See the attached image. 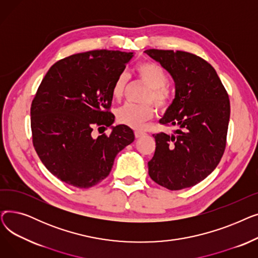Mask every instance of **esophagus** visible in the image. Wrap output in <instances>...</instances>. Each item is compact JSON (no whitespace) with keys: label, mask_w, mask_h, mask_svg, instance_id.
<instances>
[{"label":"esophagus","mask_w":258,"mask_h":258,"mask_svg":"<svg viewBox=\"0 0 258 258\" xmlns=\"http://www.w3.org/2000/svg\"><path fill=\"white\" fill-rule=\"evenodd\" d=\"M145 133L142 132V131H135V137L136 138H140L142 136H144Z\"/></svg>","instance_id":"esophagus-1"}]
</instances>
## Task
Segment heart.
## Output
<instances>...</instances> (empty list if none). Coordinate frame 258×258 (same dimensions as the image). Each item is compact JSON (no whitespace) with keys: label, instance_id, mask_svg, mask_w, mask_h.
Wrapping results in <instances>:
<instances>
[{"label":"heart","instance_id":"obj_1","mask_svg":"<svg viewBox=\"0 0 258 258\" xmlns=\"http://www.w3.org/2000/svg\"><path fill=\"white\" fill-rule=\"evenodd\" d=\"M136 72L142 83L150 88L145 94L144 101L154 102L160 110L167 108L171 103L173 94L166 85L168 78L163 67L153 61H142L137 64ZM127 81L128 76L125 73L116 78L112 88V96L115 100H120L123 96ZM154 115L155 108L150 103H126L116 112L119 123L133 128H141L146 122L153 119Z\"/></svg>","mask_w":258,"mask_h":258}]
</instances>
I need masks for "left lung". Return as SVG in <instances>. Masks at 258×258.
Wrapping results in <instances>:
<instances>
[{
    "instance_id": "1",
    "label": "left lung",
    "mask_w": 258,
    "mask_h": 258,
    "mask_svg": "<svg viewBox=\"0 0 258 258\" xmlns=\"http://www.w3.org/2000/svg\"><path fill=\"white\" fill-rule=\"evenodd\" d=\"M174 80L175 96L161 124L177 127L172 135H153L156 151L148 174L169 190L204 180L220 163L226 148L230 101L214 68L192 53L150 49Z\"/></svg>"
}]
</instances>
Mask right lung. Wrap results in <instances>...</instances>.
Returning <instances> with one entry per match:
<instances>
[{
	"label": "right lung",
	"instance_id": "add662e5",
	"mask_svg": "<svg viewBox=\"0 0 258 258\" xmlns=\"http://www.w3.org/2000/svg\"><path fill=\"white\" fill-rule=\"evenodd\" d=\"M133 52L95 50L73 54L54 63L31 103L35 152L60 181L90 188L110 174L117 154L131 144L134 132L120 124L93 138L95 127H108L112 88Z\"/></svg>",
	"mask_w": 258,
	"mask_h": 258
}]
</instances>
